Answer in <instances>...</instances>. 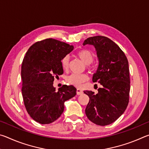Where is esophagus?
<instances>
[{
    "instance_id": "esophagus-1",
    "label": "esophagus",
    "mask_w": 149,
    "mask_h": 149,
    "mask_svg": "<svg viewBox=\"0 0 149 149\" xmlns=\"http://www.w3.org/2000/svg\"><path fill=\"white\" fill-rule=\"evenodd\" d=\"M83 93H84V92H83L82 90H81V89H77V90H76V93H77V95H81Z\"/></svg>"
}]
</instances>
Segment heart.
Here are the masks:
<instances>
[{
	"label": "heart",
	"mask_w": 149,
	"mask_h": 149,
	"mask_svg": "<svg viewBox=\"0 0 149 149\" xmlns=\"http://www.w3.org/2000/svg\"><path fill=\"white\" fill-rule=\"evenodd\" d=\"M77 56L81 59L83 62L87 64V68H89L91 66V64L94 60V54L89 49H83L79 50L77 52ZM70 58L68 56H65L61 60V65L63 70H67L69 67ZM88 79V77L85 74H72L66 77V81L68 84L73 85L76 87H80L83 83L86 81Z\"/></svg>",
	"instance_id": "obj_1"
}]
</instances>
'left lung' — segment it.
Returning <instances> with one entry per match:
<instances>
[{
    "label": "left lung",
    "instance_id": "1",
    "mask_svg": "<svg viewBox=\"0 0 149 149\" xmlns=\"http://www.w3.org/2000/svg\"><path fill=\"white\" fill-rule=\"evenodd\" d=\"M92 45L97 50L99 66L93 81L102 85L97 94L84 91L89 97L85 114L91 122L104 126L114 122L127 108L130 99L129 64L122 49L112 40L95 36L85 40L84 45Z\"/></svg>",
    "mask_w": 149,
    "mask_h": 149
}]
</instances>
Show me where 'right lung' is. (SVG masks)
Here are the masks:
<instances>
[{
	"instance_id": "right-lung-1",
	"label": "right lung",
	"mask_w": 149,
	"mask_h": 149,
	"mask_svg": "<svg viewBox=\"0 0 149 149\" xmlns=\"http://www.w3.org/2000/svg\"><path fill=\"white\" fill-rule=\"evenodd\" d=\"M73 49L72 45L49 38L31 45L24 58L22 96L27 113L37 122H54L64 112V102L76 95L73 85H62L58 91L53 87L54 78L64 72L61 60Z\"/></svg>"
}]
</instances>
